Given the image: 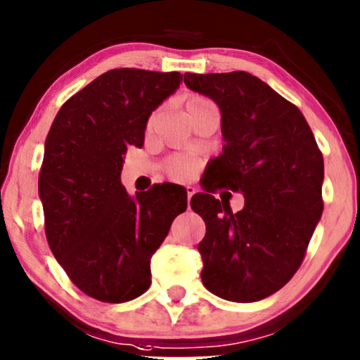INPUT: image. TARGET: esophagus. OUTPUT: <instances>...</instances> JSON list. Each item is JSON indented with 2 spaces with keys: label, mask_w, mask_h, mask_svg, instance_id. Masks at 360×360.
I'll return each instance as SVG.
<instances>
[{
  "label": "esophagus",
  "mask_w": 360,
  "mask_h": 360,
  "mask_svg": "<svg viewBox=\"0 0 360 360\" xmlns=\"http://www.w3.org/2000/svg\"><path fill=\"white\" fill-rule=\"evenodd\" d=\"M195 191H197V188H195V186H191V185L186 186V197H188V200H190L191 197H193Z\"/></svg>",
  "instance_id": "34e87169"
}]
</instances>
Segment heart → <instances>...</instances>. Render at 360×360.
<instances>
[{"label": "heart", "mask_w": 360, "mask_h": 360, "mask_svg": "<svg viewBox=\"0 0 360 360\" xmlns=\"http://www.w3.org/2000/svg\"><path fill=\"white\" fill-rule=\"evenodd\" d=\"M208 104H213V102L205 99V97H191V99L186 102V109H195V107H203ZM195 167H197V163H195L193 158L184 157V155H175V157L169 158V162H167V165H165V172L170 179L185 180V179H188L191 174H193Z\"/></svg>", "instance_id": "heart-1"}]
</instances>
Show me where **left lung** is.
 <instances>
[{"label":"left lung","instance_id":"left-lung-1","mask_svg":"<svg viewBox=\"0 0 360 360\" xmlns=\"http://www.w3.org/2000/svg\"><path fill=\"white\" fill-rule=\"evenodd\" d=\"M186 87L217 102L225 146L191 210L207 225L202 281L226 301L271 296L300 269L323 214L324 160L301 110L250 72L191 74ZM240 191L241 212L209 193Z\"/></svg>","mask_w":360,"mask_h":360}]
</instances>
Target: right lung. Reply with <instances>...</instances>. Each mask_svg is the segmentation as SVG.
<instances>
[{
  "instance_id": "obj_1",
  "label": "right lung",
  "mask_w": 360,
  "mask_h": 360,
  "mask_svg": "<svg viewBox=\"0 0 360 360\" xmlns=\"http://www.w3.org/2000/svg\"><path fill=\"white\" fill-rule=\"evenodd\" d=\"M180 72L110 69L64 102L44 146L39 197L49 248L69 279L102 302L150 286V258L186 210L184 186L129 197L124 155L142 147L150 114L179 89Z\"/></svg>"
}]
</instances>
